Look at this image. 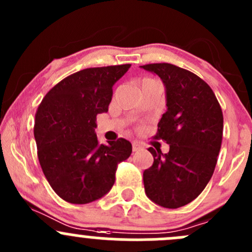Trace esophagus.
Returning a JSON list of instances; mask_svg holds the SVG:
<instances>
[{
    "mask_svg": "<svg viewBox=\"0 0 252 252\" xmlns=\"http://www.w3.org/2000/svg\"><path fill=\"white\" fill-rule=\"evenodd\" d=\"M141 144H139L138 141H134L133 142V151H138V150L141 149Z\"/></svg>",
    "mask_w": 252,
    "mask_h": 252,
    "instance_id": "obj_1",
    "label": "esophagus"
}]
</instances>
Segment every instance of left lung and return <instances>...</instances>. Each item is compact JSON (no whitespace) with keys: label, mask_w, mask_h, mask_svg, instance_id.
Instances as JSON below:
<instances>
[{"label":"left lung","mask_w":252,"mask_h":252,"mask_svg":"<svg viewBox=\"0 0 252 252\" xmlns=\"http://www.w3.org/2000/svg\"><path fill=\"white\" fill-rule=\"evenodd\" d=\"M166 86L167 112L155 139L169 145L168 154L149 151L154 163L144 171L147 197L166 208L196 199L215 172L223 136V113L212 89L194 73L171 63L141 65Z\"/></svg>","instance_id":"left-lung-1"}]
</instances>
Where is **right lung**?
<instances>
[{"instance_id":"add662e5","label":"right lung","mask_w":252,"mask_h":252,"mask_svg":"<svg viewBox=\"0 0 252 252\" xmlns=\"http://www.w3.org/2000/svg\"><path fill=\"white\" fill-rule=\"evenodd\" d=\"M130 64L86 68L46 94L35 114L40 166L56 194L70 204H89L107 194L117 167L131 154L123 138L98 144L96 116L108 111L113 85Z\"/></svg>"}]
</instances>
